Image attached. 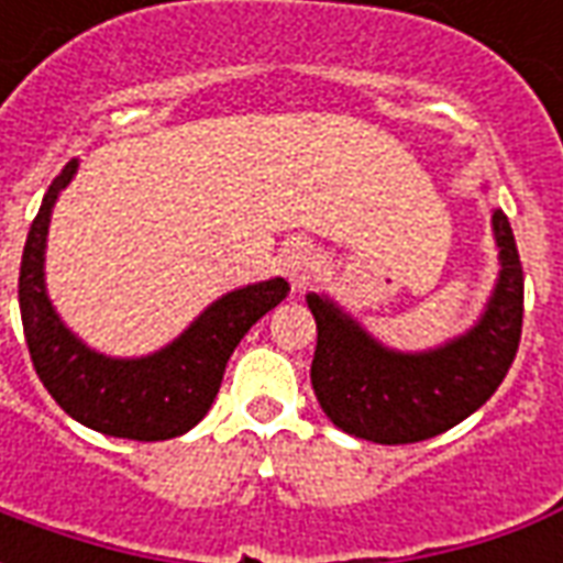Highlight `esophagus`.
Listing matches in <instances>:
<instances>
[{
    "label": "esophagus",
    "instance_id": "34e87169",
    "mask_svg": "<svg viewBox=\"0 0 563 563\" xmlns=\"http://www.w3.org/2000/svg\"><path fill=\"white\" fill-rule=\"evenodd\" d=\"M313 246L310 241H301V238H292L286 241V246L280 250V271L289 277V283L301 286V280L307 277V271L313 268Z\"/></svg>",
    "mask_w": 563,
    "mask_h": 563
}]
</instances>
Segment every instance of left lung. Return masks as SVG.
Returning a JSON list of instances; mask_svg holds the SVG:
<instances>
[{
  "instance_id": "obj_1",
  "label": "left lung",
  "mask_w": 563,
  "mask_h": 563,
  "mask_svg": "<svg viewBox=\"0 0 563 563\" xmlns=\"http://www.w3.org/2000/svg\"><path fill=\"white\" fill-rule=\"evenodd\" d=\"M500 277L467 334L428 353H398L374 341L325 295H307L317 319L310 383L341 431L386 446L419 443L476 413L519 353L525 274L504 210L492 213Z\"/></svg>"
}]
</instances>
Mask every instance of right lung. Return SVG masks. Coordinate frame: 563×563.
<instances>
[{"label":"right lung","mask_w":563,"mask_h":563,"mask_svg":"<svg viewBox=\"0 0 563 563\" xmlns=\"http://www.w3.org/2000/svg\"><path fill=\"white\" fill-rule=\"evenodd\" d=\"M78 172H59L32 220L20 262V319L32 367L63 410L80 424L126 440H172L205 419L234 346L289 292L283 277L222 295L165 350L144 358H108L80 343L56 317L44 289V246L56 196Z\"/></svg>","instance_id":"obj_1"}]
</instances>
